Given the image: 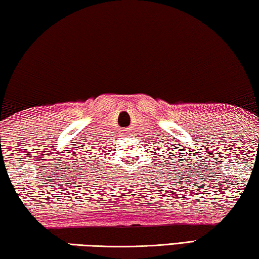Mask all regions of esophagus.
Segmentation results:
<instances>
[{
	"instance_id": "34e87169",
	"label": "esophagus",
	"mask_w": 259,
	"mask_h": 259,
	"mask_svg": "<svg viewBox=\"0 0 259 259\" xmlns=\"http://www.w3.org/2000/svg\"><path fill=\"white\" fill-rule=\"evenodd\" d=\"M125 133H126V132H125ZM125 135H127V134H125Z\"/></svg>"
}]
</instances>
